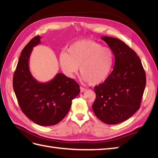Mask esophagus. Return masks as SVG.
<instances>
[{
	"instance_id": "34e87169",
	"label": "esophagus",
	"mask_w": 158,
	"mask_h": 158,
	"mask_svg": "<svg viewBox=\"0 0 158 158\" xmlns=\"http://www.w3.org/2000/svg\"><path fill=\"white\" fill-rule=\"evenodd\" d=\"M86 90H87V89H86L85 88H82V87H80V91H81V93L85 92Z\"/></svg>"
}]
</instances>
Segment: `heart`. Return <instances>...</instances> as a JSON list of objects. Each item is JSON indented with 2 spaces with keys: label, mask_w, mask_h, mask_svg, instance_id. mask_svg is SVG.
Returning <instances> with one entry per match:
<instances>
[{
  "label": "heart",
  "mask_w": 158,
  "mask_h": 158,
  "mask_svg": "<svg viewBox=\"0 0 158 158\" xmlns=\"http://www.w3.org/2000/svg\"><path fill=\"white\" fill-rule=\"evenodd\" d=\"M114 55L111 49L89 39H83L73 43L68 53L62 52L59 62L63 73L73 78L78 73L84 82L97 85L108 78L113 68Z\"/></svg>",
  "instance_id": "b5f03b06"
}]
</instances>
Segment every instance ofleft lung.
<instances>
[{
    "label": "left lung",
    "mask_w": 158,
    "mask_h": 158,
    "mask_svg": "<svg viewBox=\"0 0 158 158\" xmlns=\"http://www.w3.org/2000/svg\"><path fill=\"white\" fill-rule=\"evenodd\" d=\"M115 56L111 73L94 87L96 100L92 109L106 124H117L129 119L140 106L146 85V75L135 52L121 40L102 36Z\"/></svg>",
    "instance_id": "left-lung-1"
}]
</instances>
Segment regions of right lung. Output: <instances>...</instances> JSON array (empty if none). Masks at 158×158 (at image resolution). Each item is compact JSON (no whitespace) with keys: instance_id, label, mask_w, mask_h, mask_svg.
<instances>
[{"instance_id":"1","label":"right lung","mask_w":158,"mask_h":158,"mask_svg":"<svg viewBox=\"0 0 158 158\" xmlns=\"http://www.w3.org/2000/svg\"><path fill=\"white\" fill-rule=\"evenodd\" d=\"M41 36L33 38L22 51L13 79L20 109L32 122L43 126L56 125L68 113L72 100L80 92L75 80L63 73L45 83L35 79L29 69V59Z\"/></svg>"}]
</instances>
